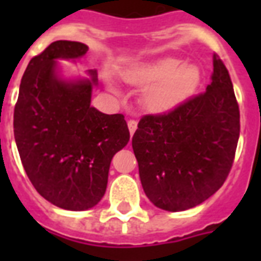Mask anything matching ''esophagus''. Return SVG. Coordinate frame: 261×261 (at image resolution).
Here are the masks:
<instances>
[{"instance_id":"esophagus-1","label":"esophagus","mask_w":261,"mask_h":261,"mask_svg":"<svg viewBox=\"0 0 261 261\" xmlns=\"http://www.w3.org/2000/svg\"><path fill=\"white\" fill-rule=\"evenodd\" d=\"M127 125H128V130H130V134H131V136H133V134L136 133L137 125H138V123H137L136 120H128V123H127Z\"/></svg>"}]
</instances>
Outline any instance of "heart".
<instances>
[{"instance_id":"b5f03b06","label":"heart","mask_w":261,"mask_h":261,"mask_svg":"<svg viewBox=\"0 0 261 261\" xmlns=\"http://www.w3.org/2000/svg\"><path fill=\"white\" fill-rule=\"evenodd\" d=\"M123 78L128 84L145 86L142 105L149 112L162 113L185 102L196 92L201 81L200 68L194 64H183L180 59H162L131 65L123 71ZM109 88L117 92L109 82Z\"/></svg>"}]
</instances>
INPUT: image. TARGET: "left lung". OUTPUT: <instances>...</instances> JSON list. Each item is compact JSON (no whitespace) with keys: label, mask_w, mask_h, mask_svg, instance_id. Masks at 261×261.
Listing matches in <instances>:
<instances>
[{"label":"left lung","mask_w":261,"mask_h":261,"mask_svg":"<svg viewBox=\"0 0 261 261\" xmlns=\"http://www.w3.org/2000/svg\"><path fill=\"white\" fill-rule=\"evenodd\" d=\"M211 84L166 114L144 116L133 136L144 192L155 207L177 213L224 185L239 140V106L217 54Z\"/></svg>","instance_id":"obj_1"}]
</instances>
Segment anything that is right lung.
<instances>
[{"label":"right lung","instance_id":"obj_1","mask_svg":"<svg viewBox=\"0 0 261 261\" xmlns=\"http://www.w3.org/2000/svg\"><path fill=\"white\" fill-rule=\"evenodd\" d=\"M88 46L57 40L31 60L15 105L14 134L25 172L37 193L69 211L95 207L106 192L114 153L130 140L123 114L91 106L95 69L65 80L57 60H80Z\"/></svg>","mask_w":261,"mask_h":261}]
</instances>
